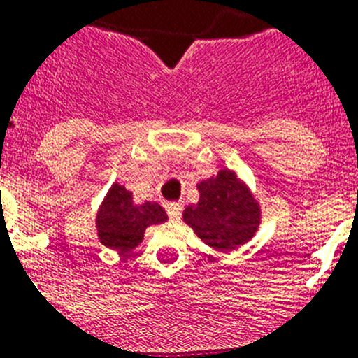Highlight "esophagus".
I'll list each match as a JSON object with an SVG mask.
<instances>
[{
	"label": "esophagus",
	"mask_w": 358,
	"mask_h": 358,
	"mask_svg": "<svg viewBox=\"0 0 358 358\" xmlns=\"http://www.w3.org/2000/svg\"><path fill=\"white\" fill-rule=\"evenodd\" d=\"M181 211H182V206L179 204V202H169V204H166V213H169V217L172 222L179 220V217H181Z\"/></svg>",
	"instance_id": "34e87169"
}]
</instances>
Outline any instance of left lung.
<instances>
[{"instance_id": "8db88e82", "label": "left lung", "mask_w": 358, "mask_h": 358, "mask_svg": "<svg viewBox=\"0 0 358 358\" xmlns=\"http://www.w3.org/2000/svg\"><path fill=\"white\" fill-rule=\"evenodd\" d=\"M197 204L182 213L195 235L217 251H233L255 236L260 226V204L251 189L229 169L197 185Z\"/></svg>"}]
</instances>
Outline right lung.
I'll return each mask as SVG.
<instances>
[{
  "instance_id": "add662e5",
  "label": "right lung",
  "mask_w": 358,
  "mask_h": 358,
  "mask_svg": "<svg viewBox=\"0 0 358 358\" xmlns=\"http://www.w3.org/2000/svg\"><path fill=\"white\" fill-rule=\"evenodd\" d=\"M166 220V211L157 202L134 204L131 192L115 182L107 192L102 206L98 208V240L106 248L125 255L140 245L148 226Z\"/></svg>"
}]
</instances>
